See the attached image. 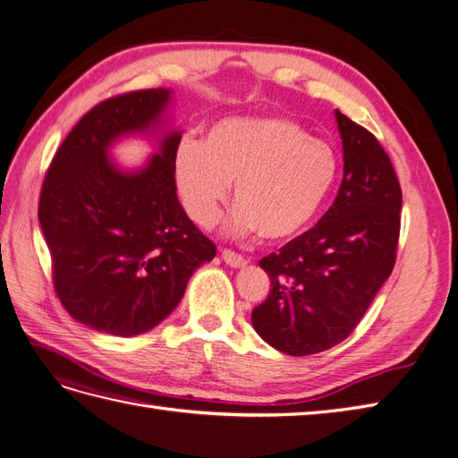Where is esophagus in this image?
Returning <instances> with one entry per match:
<instances>
[{
    "mask_svg": "<svg viewBox=\"0 0 458 458\" xmlns=\"http://www.w3.org/2000/svg\"><path fill=\"white\" fill-rule=\"evenodd\" d=\"M221 259H224L227 266H231V267H242V266H246V258L237 254V252L229 250V248H224V250H221Z\"/></svg>",
    "mask_w": 458,
    "mask_h": 458,
    "instance_id": "esophagus-1",
    "label": "esophagus"
}]
</instances>
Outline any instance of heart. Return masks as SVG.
Listing matches in <instances>:
<instances>
[{
    "mask_svg": "<svg viewBox=\"0 0 458 458\" xmlns=\"http://www.w3.org/2000/svg\"><path fill=\"white\" fill-rule=\"evenodd\" d=\"M340 174L328 141L286 116H233L214 122L204 141L183 140L174 175L185 212L210 227L234 182L231 227L283 242L306 231L323 210Z\"/></svg>",
    "mask_w": 458,
    "mask_h": 458,
    "instance_id": "obj_1",
    "label": "heart"
}]
</instances>
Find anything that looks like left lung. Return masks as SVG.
<instances>
[{
	"mask_svg": "<svg viewBox=\"0 0 458 458\" xmlns=\"http://www.w3.org/2000/svg\"><path fill=\"white\" fill-rule=\"evenodd\" d=\"M344 179L317 225L259 259L271 290L252 311L258 335L286 355L335 348L361 321L392 275L401 187L377 137L340 110Z\"/></svg>",
	"mask_w": 458,
	"mask_h": 458,
	"instance_id": "obj_1",
	"label": "left lung"
}]
</instances>
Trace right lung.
Instances as JSON below:
<instances>
[{"label":"right lung","mask_w":458,"mask_h":458,"mask_svg":"<svg viewBox=\"0 0 458 458\" xmlns=\"http://www.w3.org/2000/svg\"><path fill=\"white\" fill-rule=\"evenodd\" d=\"M170 89L122 93L95 105L55 152L39 192L38 219L51 254L53 286L76 321L130 338L164 321L191 275L216 244L177 200V131L164 137L143 170L123 174L108 160L116 137L147 131Z\"/></svg>","instance_id":"right-lung-1"}]
</instances>
